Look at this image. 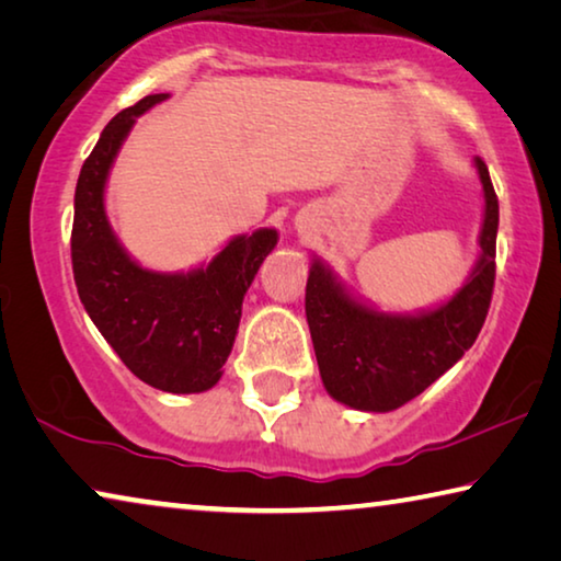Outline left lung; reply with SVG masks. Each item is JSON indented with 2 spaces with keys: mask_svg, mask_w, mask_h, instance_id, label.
Returning <instances> with one entry per match:
<instances>
[{
  "mask_svg": "<svg viewBox=\"0 0 561 561\" xmlns=\"http://www.w3.org/2000/svg\"><path fill=\"white\" fill-rule=\"evenodd\" d=\"M484 186V227L472 279L447 305L420 317H389L362 307L322 264L309 270L305 309L319 375L336 402L389 412L422 394L461 359L482 332L496 277L500 202L489 169L477 157Z\"/></svg>",
  "mask_w": 561,
  "mask_h": 561,
  "instance_id": "1",
  "label": "left lung"
}]
</instances>
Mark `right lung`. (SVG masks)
Instances as JSON below:
<instances>
[{
	"label": "right lung",
	"mask_w": 561,
	"mask_h": 561,
	"mask_svg": "<svg viewBox=\"0 0 561 561\" xmlns=\"http://www.w3.org/2000/svg\"><path fill=\"white\" fill-rule=\"evenodd\" d=\"M167 94H149L106 124L75 192L72 272L79 299L131 375L162 392L215 387L232 352L244 291L277 244L274 229L237 237L207 270L157 274L124 254L104 215V182L131 124Z\"/></svg>",
	"instance_id": "1"
}]
</instances>
